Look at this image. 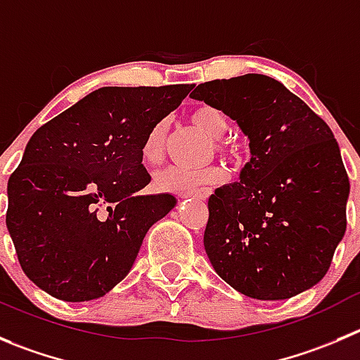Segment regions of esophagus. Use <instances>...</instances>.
I'll use <instances>...</instances> for the list:
<instances>
[{
    "mask_svg": "<svg viewBox=\"0 0 360 360\" xmlns=\"http://www.w3.org/2000/svg\"><path fill=\"white\" fill-rule=\"evenodd\" d=\"M178 196L182 200H187V198H196V200H207L210 196V189H201V191H189V193H180Z\"/></svg>",
    "mask_w": 360,
    "mask_h": 360,
    "instance_id": "1",
    "label": "esophagus"
}]
</instances>
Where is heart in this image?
<instances>
[{
	"label": "heart",
	"instance_id": "b5f03b06",
	"mask_svg": "<svg viewBox=\"0 0 360 360\" xmlns=\"http://www.w3.org/2000/svg\"><path fill=\"white\" fill-rule=\"evenodd\" d=\"M194 125L210 139L217 141L228 132L229 122L224 112L214 105H200L191 115ZM167 122L160 120L145 136L141 146V157L146 162H157L162 157L164 139H166ZM219 148L226 150V146L219 145ZM226 178V171L221 166H207L201 169H187L180 166H167L153 174V186L162 193H189L198 187L212 186L222 182Z\"/></svg>",
	"mask_w": 360,
	"mask_h": 360
}]
</instances>
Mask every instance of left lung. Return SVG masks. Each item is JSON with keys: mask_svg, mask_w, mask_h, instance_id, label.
<instances>
[{"mask_svg": "<svg viewBox=\"0 0 360 360\" xmlns=\"http://www.w3.org/2000/svg\"><path fill=\"white\" fill-rule=\"evenodd\" d=\"M191 97L235 120L251 150L240 182L208 198L203 244L214 270L251 299L309 290L347 229L350 182L332 131L269 75L208 81Z\"/></svg>", "mask_w": 360, "mask_h": 360, "instance_id": "obj_1", "label": "left lung"}]
</instances>
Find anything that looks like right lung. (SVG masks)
<instances>
[{"mask_svg": "<svg viewBox=\"0 0 360 360\" xmlns=\"http://www.w3.org/2000/svg\"><path fill=\"white\" fill-rule=\"evenodd\" d=\"M193 86L98 88L32 136L8 178L6 228L40 290L84 302L131 272L146 231L176 205L139 194L152 180L143 141Z\"/></svg>", "mask_w": 360, "mask_h": 360, "instance_id": "1", "label": "right lung"}]
</instances>
